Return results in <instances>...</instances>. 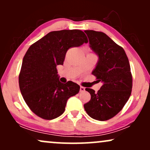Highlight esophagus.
<instances>
[{
    "label": "esophagus",
    "instance_id": "34e87169",
    "mask_svg": "<svg viewBox=\"0 0 150 150\" xmlns=\"http://www.w3.org/2000/svg\"><path fill=\"white\" fill-rule=\"evenodd\" d=\"M85 90V88L84 87H82V86H80V92H84V91Z\"/></svg>",
    "mask_w": 150,
    "mask_h": 150
}]
</instances>
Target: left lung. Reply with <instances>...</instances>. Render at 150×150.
I'll use <instances>...</instances> for the list:
<instances>
[{"mask_svg": "<svg viewBox=\"0 0 150 150\" xmlns=\"http://www.w3.org/2000/svg\"><path fill=\"white\" fill-rule=\"evenodd\" d=\"M85 32L91 49L99 57L92 73L102 86L97 93L92 89H85L91 99L84 108L91 118L103 121L120 112L131 94L130 63L124 49L106 34L94 30Z\"/></svg>", "mask_w": 150, "mask_h": 150, "instance_id": "obj_1", "label": "left lung"}]
</instances>
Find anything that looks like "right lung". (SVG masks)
I'll return each mask as SVG.
<instances>
[{
    "label": "right lung",
    "mask_w": 150,
    "mask_h": 150,
    "mask_svg": "<svg viewBox=\"0 0 150 150\" xmlns=\"http://www.w3.org/2000/svg\"><path fill=\"white\" fill-rule=\"evenodd\" d=\"M78 30L53 31L32 44L26 52L19 75V85L26 104L40 118L52 120L65 111L70 97L80 91L72 81L62 83L56 66L63 65L67 51L87 43Z\"/></svg>",
    "instance_id": "add662e5"
}]
</instances>
